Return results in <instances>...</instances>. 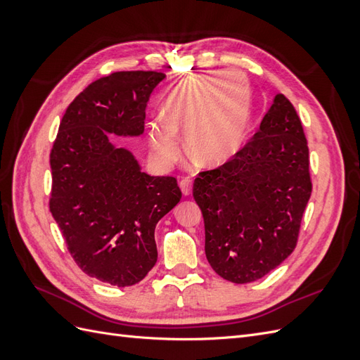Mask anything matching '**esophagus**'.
I'll return each mask as SVG.
<instances>
[{"mask_svg":"<svg viewBox=\"0 0 360 360\" xmlns=\"http://www.w3.org/2000/svg\"><path fill=\"white\" fill-rule=\"evenodd\" d=\"M180 189H181V192H183V195H191L192 193V180L191 179H188V177H184V179H181V181H180Z\"/></svg>","mask_w":360,"mask_h":360,"instance_id":"1","label":"esophagus"}]
</instances>
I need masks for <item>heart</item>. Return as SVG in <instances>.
<instances>
[{
    "label": "heart",
    "mask_w": 360,
    "mask_h": 360,
    "mask_svg": "<svg viewBox=\"0 0 360 360\" xmlns=\"http://www.w3.org/2000/svg\"><path fill=\"white\" fill-rule=\"evenodd\" d=\"M250 118L249 82L238 72L192 76L171 91L163 118L148 124L155 163L171 169L180 160L186 138L189 155L204 167H221L242 148Z\"/></svg>",
    "instance_id": "b5f03b06"
}]
</instances>
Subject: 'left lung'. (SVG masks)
Here are the masks:
<instances>
[{"label":"left lung","mask_w":360,"mask_h":360,"mask_svg":"<svg viewBox=\"0 0 360 360\" xmlns=\"http://www.w3.org/2000/svg\"><path fill=\"white\" fill-rule=\"evenodd\" d=\"M311 192L302 122L276 94L252 139L230 162L195 179L205 257L216 274L248 284L276 269L297 245Z\"/></svg>","instance_id":"8db88e82"}]
</instances>
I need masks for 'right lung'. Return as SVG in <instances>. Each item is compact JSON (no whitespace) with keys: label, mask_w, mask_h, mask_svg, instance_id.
<instances>
[{"label":"right lung","mask_w":360,"mask_h":360,"mask_svg":"<svg viewBox=\"0 0 360 360\" xmlns=\"http://www.w3.org/2000/svg\"><path fill=\"white\" fill-rule=\"evenodd\" d=\"M160 72H115L75 97L51 150L49 210L75 263L117 287L143 281L158 261L156 224L181 198L174 177L141 171L110 135L144 132L150 94Z\"/></svg>","instance_id":"1"}]
</instances>
